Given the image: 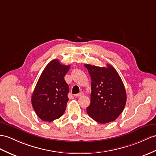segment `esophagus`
Instances as JSON below:
<instances>
[{
    "label": "esophagus",
    "instance_id": "34e87169",
    "mask_svg": "<svg viewBox=\"0 0 156 156\" xmlns=\"http://www.w3.org/2000/svg\"><path fill=\"white\" fill-rule=\"evenodd\" d=\"M83 93H78V94H75V97H81V96H83Z\"/></svg>",
    "mask_w": 156,
    "mask_h": 156
}]
</instances>
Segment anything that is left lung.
<instances>
[{
  "label": "left lung",
  "instance_id": "obj_1",
  "mask_svg": "<svg viewBox=\"0 0 156 156\" xmlns=\"http://www.w3.org/2000/svg\"><path fill=\"white\" fill-rule=\"evenodd\" d=\"M91 78L90 104L87 108L89 116L97 122L105 124L115 120L124 108L126 93L116 69L85 64Z\"/></svg>",
  "mask_w": 156,
  "mask_h": 156
}]
</instances>
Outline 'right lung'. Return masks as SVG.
Wrapping results in <instances>:
<instances>
[{"label": "right lung", "instance_id": "obj_1", "mask_svg": "<svg viewBox=\"0 0 156 156\" xmlns=\"http://www.w3.org/2000/svg\"><path fill=\"white\" fill-rule=\"evenodd\" d=\"M70 66L54 59L45 67L32 95V104L41 120L51 122L63 115L69 101V86L64 77Z\"/></svg>", "mask_w": 156, "mask_h": 156}]
</instances>
